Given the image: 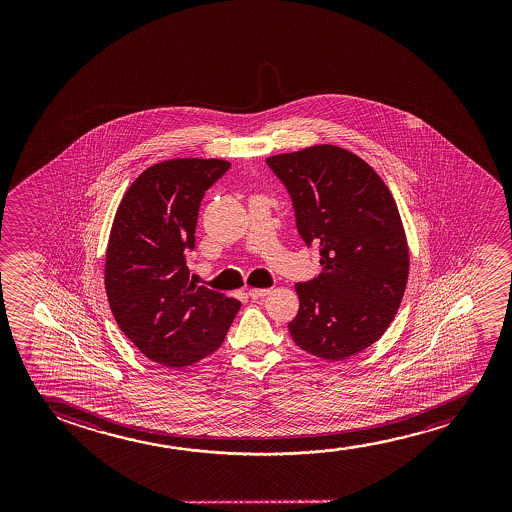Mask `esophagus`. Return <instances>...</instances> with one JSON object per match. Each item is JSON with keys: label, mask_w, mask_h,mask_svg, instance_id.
<instances>
[{"label": "esophagus", "mask_w": 512, "mask_h": 512, "mask_svg": "<svg viewBox=\"0 0 512 512\" xmlns=\"http://www.w3.org/2000/svg\"><path fill=\"white\" fill-rule=\"evenodd\" d=\"M267 294H269L267 288H250V290H248V295H250L252 299H260V297H266Z\"/></svg>", "instance_id": "1"}]
</instances>
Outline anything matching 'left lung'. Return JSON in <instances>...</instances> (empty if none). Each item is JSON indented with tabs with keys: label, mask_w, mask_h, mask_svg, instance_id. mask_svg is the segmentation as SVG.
Returning <instances> with one entry per match:
<instances>
[{
	"label": "left lung",
	"mask_w": 512,
	"mask_h": 512,
	"mask_svg": "<svg viewBox=\"0 0 512 512\" xmlns=\"http://www.w3.org/2000/svg\"><path fill=\"white\" fill-rule=\"evenodd\" d=\"M267 166L292 197L304 243L320 246L322 273L295 285L290 336L323 360L351 357L385 334L406 292L409 250L392 192L336 145L273 155Z\"/></svg>",
	"instance_id": "1"
}]
</instances>
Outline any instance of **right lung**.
<instances>
[{
    "label": "right lung",
    "mask_w": 512,
    "mask_h": 512,
    "mask_svg": "<svg viewBox=\"0 0 512 512\" xmlns=\"http://www.w3.org/2000/svg\"><path fill=\"white\" fill-rule=\"evenodd\" d=\"M231 168L222 159H171L145 169L120 201L108 239L105 288L134 346L171 369L224 343L241 302L189 281L204 192Z\"/></svg>",
    "instance_id": "right-lung-1"
}]
</instances>
